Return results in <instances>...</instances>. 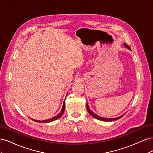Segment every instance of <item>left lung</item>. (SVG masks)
<instances>
[{
    "label": "left lung",
    "mask_w": 153,
    "mask_h": 153,
    "mask_svg": "<svg viewBox=\"0 0 153 153\" xmlns=\"http://www.w3.org/2000/svg\"><path fill=\"white\" fill-rule=\"evenodd\" d=\"M124 47H125L127 48H128L129 50L131 51V48H130V47H128V46L126 43H124ZM86 106H87V111H88V112H89V113L92 115V117H94V118H96V119H98V120H100V121H103L108 122V121H115V120H117V119H120V118H121V117L123 116V115L125 114H123L122 115H121V116L117 117H115V118H105V117H100V116H99V115H96V114H95L94 113L92 112V111L90 110V108H89V105H88L87 103Z\"/></svg>",
    "instance_id": "obj_1"
}]
</instances>
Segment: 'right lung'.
Listing matches in <instances>:
<instances>
[{"mask_svg": "<svg viewBox=\"0 0 153 153\" xmlns=\"http://www.w3.org/2000/svg\"><path fill=\"white\" fill-rule=\"evenodd\" d=\"M65 100H64V102H63L62 108L61 113L57 115H56V116H55V117L51 118V119H49L43 120V121H39V120H35V119H32V120H33V121H34L36 122H39V123H50V122H52V121H55V120L58 119L59 118H60V117L62 116V115L64 114V110H65Z\"/></svg>", "mask_w": 153, "mask_h": 153, "instance_id": "add662e5", "label": "right lung"}]
</instances>
